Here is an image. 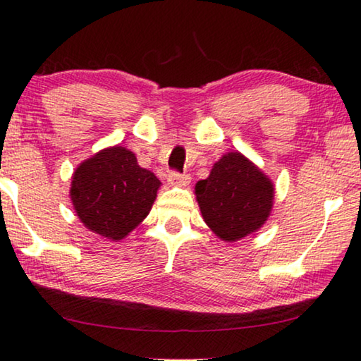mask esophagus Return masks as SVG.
I'll list each match as a JSON object with an SVG mask.
<instances>
[{
  "mask_svg": "<svg viewBox=\"0 0 361 361\" xmlns=\"http://www.w3.org/2000/svg\"><path fill=\"white\" fill-rule=\"evenodd\" d=\"M169 184L176 187H187L190 184L189 174H177V172H171L169 174Z\"/></svg>",
  "mask_w": 361,
  "mask_h": 361,
  "instance_id": "34e87169",
  "label": "esophagus"
}]
</instances>
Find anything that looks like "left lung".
I'll return each instance as SVG.
<instances>
[{
    "label": "left lung",
    "instance_id": "left-lung-1",
    "mask_svg": "<svg viewBox=\"0 0 361 361\" xmlns=\"http://www.w3.org/2000/svg\"><path fill=\"white\" fill-rule=\"evenodd\" d=\"M274 182L239 151L221 156L195 184L203 221L226 243L259 231L274 207Z\"/></svg>",
    "mask_w": 361,
    "mask_h": 361
}]
</instances>
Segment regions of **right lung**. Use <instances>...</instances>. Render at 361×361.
Here are the masks:
<instances>
[{
    "instance_id": "right-lung-1",
    "label": "right lung",
    "mask_w": 361,
    "mask_h": 361,
    "mask_svg": "<svg viewBox=\"0 0 361 361\" xmlns=\"http://www.w3.org/2000/svg\"><path fill=\"white\" fill-rule=\"evenodd\" d=\"M161 182L140 168L125 146H109L82 161L71 176L70 197L78 218L90 231L120 241L153 207Z\"/></svg>"
}]
</instances>
